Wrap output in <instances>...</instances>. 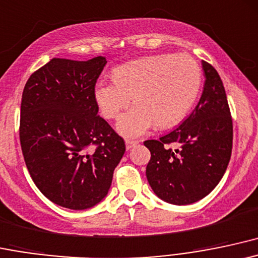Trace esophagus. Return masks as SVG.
Segmentation results:
<instances>
[{"mask_svg": "<svg viewBox=\"0 0 258 258\" xmlns=\"http://www.w3.org/2000/svg\"><path fill=\"white\" fill-rule=\"evenodd\" d=\"M139 144L138 140H126L125 141V146H126V150H130L133 149L134 146H137V145Z\"/></svg>", "mask_w": 258, "mask_h": 258, "instance_id": "1", "label": "esophagus"}]
</instances>
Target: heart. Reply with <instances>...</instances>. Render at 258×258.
Segmentation results:
<instances>
[{
    "instance_id": "b5f03b06",
    "label": "heart",
    "mask_w": 258,
    "mask_h": 258,
    "mask_svg": "<svg viewBox=\"0 0 258 258\" xmlns=\"http://www.w3.org/2000/svg\"><path fill=\"white\" fill-rule=\"evenodd\" d=\"M201 79L189 54H153L117 67L113 79L96 83L94 97L103 117L117 119L134 96L137 103L119 118L117 130L138 138L155 125L169 128L183 119L199 96Z\"/></svg>"
}]
</instances>
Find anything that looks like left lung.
Returning a JSON list of instances; mask_svg holds the SVG:
<instances>
[{"instance_id":"left-lung-1","label":"left lung","mask_w":258,"mask_h":258,"mask_svg":"<svg viewBox=\"0 0 258 258\" xmlns=\"http://www.w3.org/2000/svg\"><path fill=\"white\" fill-rule=\"evenodd\" d=\"M205 85L192 113L169 134L146 140V176L153 192L173 205H189L212 191L224 175L233 147V119L222 79L202 60ZM172 146H175L173 150Z\"/></svg>"}]
</instances>
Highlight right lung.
<instances>
[{"label": "right lung", "mask_w": 258, "mask_h": 258, "mask_svg": "<svg viewBox=\"0 0 258 258\" xmlns=\"http://www.w3.org/2000/svg\"><path fill=\"white\" fill-rule=\"evenodd\" d=\"M105 57L52 58L30 75L20 106L19 139L37 189L50 201L86 210L108 192L125 143L98 115L94 97Z\"/></svg>", "instance_id": "add662e5"}]
</instances>
